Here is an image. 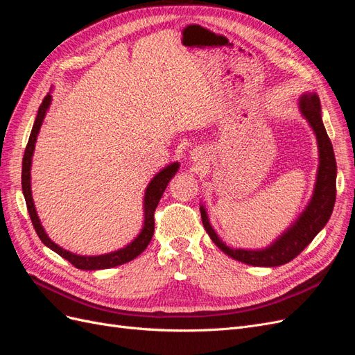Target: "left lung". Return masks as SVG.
<instances>
[{
  "label": "left lung",
  "instance_id": "left-lung-1",
  "mask_svg": "<svg viewBox=\"0 0 355 355\" xmlns=\"http://www.w3.org/2000/svg\"><path fill=\"white\" fill-rule=\"evenodd\" d=\"M299 110L306 118L309 125L317 136L318 153H320V166L317 173V182L314 188L313 198L304 213L300 214L297 220L290 227L280 239L275 240L270 247L262 250H244V249H231L214 232L209 222L207 213L204 207H200L201 220L204 228L210 235L211 241L219 249L231 256L232 259L244 262L253 266H278L284 265L302 252L305 247L314 240L315 235L326 227L327 220L331 216L333 207L336 200V159L335 153L327 132L324 128L323 120H321V106L317 94H304L299 99Z\"/></svg>",
  "mask_w": 355,
  "mask_h": 355
}]
</instances>
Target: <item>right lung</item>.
Listing matches in <instances>:
<instances>
[{"instance_id": "obj_1", "label": "right lung", "mask_w": 355, "mask_h": 355, "mask_svg": "<svg viewBox=\"0 0 355 355\" xmlns=\"http://www.w3.org/2000/svg\"><path fill=\"white\" fill-rule=\"evenodd\" d=\"M51 102V96L47 94L44 99H42V103L40 105L38 108V114L35 118L34 127H32V132L29 136V141L25 149L24 154V161H22V189H24V196H25V201H26V207H28V213L29 218L32 220V225H34V230L38 234L40 240L44 243L47 247L53 252H56L58 254H60L63 259L69 261L75 268L78 270H85V271H92V270H106V268H114L125 262L133 261L136 256L141 254L151 241L153 235H154V213L155 209L159 202V198L163 197V192L167 188L170 179L176 175V171L179 168L178 163H173L167 166L166 168H163L159 171L158 175L154 176V179L151 180V184L148 185L146 192H145V201H144V207H145V222H144V228L141 231V234L137 237L125 245L124 249H120L112 253H106V254H99V256H80V254H73L65 249H62L56 243H53L49 235L46 234L44 228L38 219V214L35 211V206H34V200H32V192H31V163H32V155H34V149H35V142H37V136L40 132V127L42 124V120H44L46 112L49 110Z\"/></svg>"}]
</instances>
